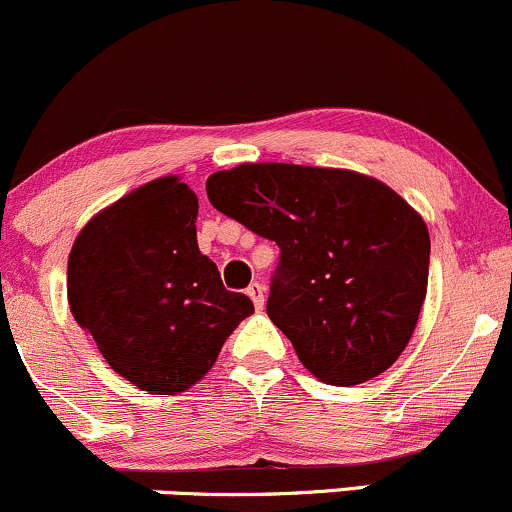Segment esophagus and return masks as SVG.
<instances>
[{"mask_svg": "<svg viewBox=\"0 0 512 512\" xmlns=\"http://www.w3.org/2000/svg\"><path fill=\"white\" fill-rule=\"evenodd\" d=\"M247 296H250L252 303H255V308H265V284L260 282H252L250 286H247Z\"/></svg>", "mask_w": 512, "mask_h": 512, "instance_id": "34e87169", "label": "esophagus"}]
</instances>
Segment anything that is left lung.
<instances>
[{
  "mask_svg": "<svg viewBox=\"0 0 512 512\" xmlns=\"http://www.w3.org/2000/svg\"><path fill=\"white\" fill-rule=\"evenodd\" d=\"M206 194L279 245L267 316L313 376L355 386L406 350L428 291L430 235L393 189L350 170L262 162L211 174Z\"/></svg>",
  "mask_w": 512,
  "mask_h": 512,
  "instance_id": "left-lung-1",
  "label": "left lung"
}]
</instances>
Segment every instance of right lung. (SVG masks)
I'll use <instances>...</instances> for the list:
<instances>
[{
    "mask_svg": "<svg viewBox=\"0 0 512 512\" xmlns=\"http://www.w3.org/2000/svg\"><path fill=\"white\" fill-rule=\"evenodd\" d=\"M199 199L162 177L94 216L67 260V301L114 372L150 393L194 386L255 311L196 245Z\"/></svg>",
    "mask_w": 512,
    "mask_h": 512,
    "instance_id": "1",
    "label": "right lung"
}]
</instances>
